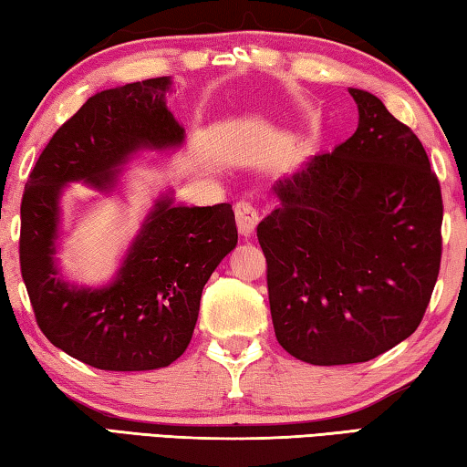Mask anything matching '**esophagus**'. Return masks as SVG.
<instances>
[{
    "mask_svg": "<svg viewBox=\"0 0 467 467\" xmlns=\"http://www.w3.org/2000/svg\"><path fill=\"white\" fill-rule=\"evenodd\" d=\"M234 218H236V226H239L241 234L249 236L253 231H255V226L259 223V212L251 202L241 200L234 205Z\"/></svg>",
    "mask_w": 467,
    "mask_h": 467,
    "instance_id": "obj_1",
    "label": "esophagus"
}]
</instances>
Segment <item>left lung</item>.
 Masks as SVG:
<instances>
[{
	"instance_id": "1",
	"label": "left lung",
	"mask_w": 467,
	"mask_h": 467,
	"mask_svg": "<svg viewBox=\"0 0 467 467\" xmlns=\"http://www.w3.org/2000/svg\"><path fill=\"white\" fill-rule=\"evenodd\" d=\"M358 128L274 185L257 226L274 331L311 365L367 362L420 326L442 253V197L429 156L370 92Z\"/></svg>"
}]
</instances>
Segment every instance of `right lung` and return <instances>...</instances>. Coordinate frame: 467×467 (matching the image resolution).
<instances>
[{
	"label": "right lung",
	"instance_id": "add662e5",
	"mask_svg": "<svg viewBox=\"0 0 467 467\" xmlns=\"http://www.w3.org/2000/svg\"><path fill=\"white\" fill-rule=\"evenodd\" d=\"M169 78L102 90L53 133L20 205V272L38 327L53 346L100 370L171 365L192 342L205 282L234 249L231 203L185 208L158 200L107 288H72L53 265L61 187L115 185L117 167L140 148L183 141L164 102Z\"/></svg>",
	"mask_w": 467,
	"mask_h": 467
}]
</instances>
